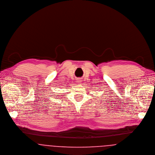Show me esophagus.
<instances>
[{
    "label": "esophagus",
    "instance_id": "34e87169",
    "mask_svg": "<svg viewBox=\"0 0 155 155\" xmlns=\"http://www.w3.org/2000/svg\"><path fill=\"white\" fill-rule=\"evenodd\" d=\"M78 82H81V81H79H79H78Z\"/></svg>",
    "mask_w": 155,
    "mask_h": 155
}]
</instances>
